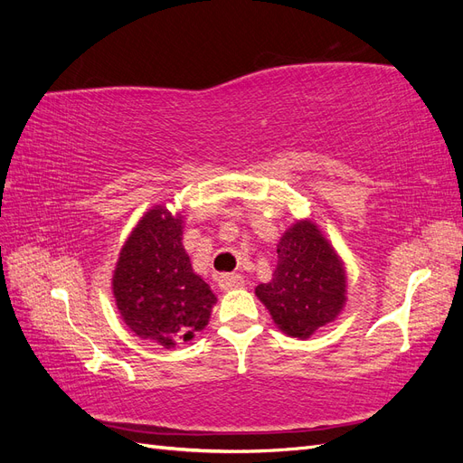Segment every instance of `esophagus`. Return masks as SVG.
<instances>
[{
	"mask_svg": "<svg viewBox=\"0 0 463 463\" xmlns=\"http://www.w3.org/2000/svg\"><path fill=\"white\" fill-rule=\"evenodd\" d=\"M218 286L223 291H230V289H240L245 286V279L241 274H222L218 278Z\"/></svg>",
	"mask_w": 463,
	"mask_h": 463,
	"instance_id": "obj_1",
	"label": "esophagus"
}]
</instances>
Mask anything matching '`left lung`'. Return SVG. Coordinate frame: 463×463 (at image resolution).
<instances>
[{
  "label": "left lung",
  "instance_id": "8db88e82",
  "mask_svg": "<svg viewBox=\"0 0 463 463\" xmlns=\"http://www.w3.org/2000/svg\"><path fill=\"white\" fill-rule=\"evenodd\" d=\"M276 250L272 279L259 284L255 296L279 330L307 340L335 320L345 307V264L309 218L296 220L279 237Z\"/></svg>",
  "mask_w": 463,
  "mask_h": 463
}]
</instances>
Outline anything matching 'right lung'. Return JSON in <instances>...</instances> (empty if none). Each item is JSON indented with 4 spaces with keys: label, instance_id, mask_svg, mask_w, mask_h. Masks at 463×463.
<instances>
[{
    "label": "right lung",
    "instance_id": "obj_1",
    "mask_svg": "<svg viewBox=\"0 0 463 463\" xmlns=\"http://www.w3.org/2000/svg\"><path fill=\"white\" fill-rule=\"evenodd\" d=\"M181 235L184 216L152 206L123 243L111 276L125 325L165 349L193 340L216 305L213 289L193 270Z\"/></svg>",
    "mask_w": 463,
    "mask_h": 463
}]
</instances>
